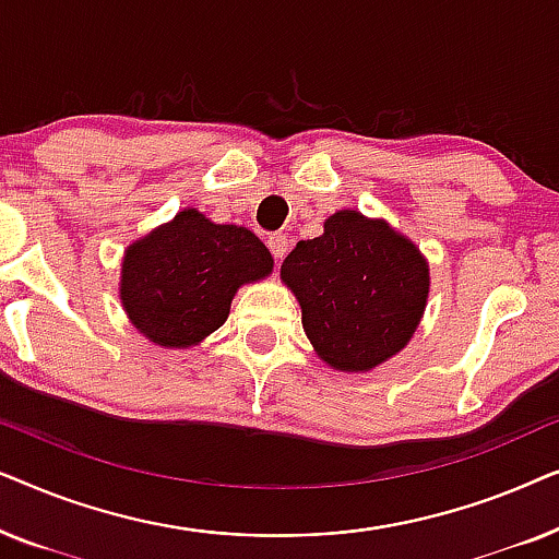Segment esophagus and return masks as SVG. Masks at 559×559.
Instances as JSON below:
<instances>
[{"instance_id": "34e87169", "label": "esophagus", "mask_w": 559, "mask_h": 559, "mask_svg": "<svg viewBox=\"0 0 559 559\" xmlns=\"http://www.w3.org/2000/svg\"><path fill=\"white\" fill-rule=\"evenodd\" d=\"M266 247H270L274 259H285L287 249H289V239L285 234H270L266 236Z\"/></svg>"}]
</instances>
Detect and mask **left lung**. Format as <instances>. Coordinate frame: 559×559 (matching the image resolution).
<instances>
[{"label":"left lung","instance_id":"obj_1","mask_svg":"<svg viewBox=\"0 0 559 559\" xmlns=\"http://www.w3.org/2000/svg\"><path fill=\"white\" fill-rule=\"evenodd\" d=\"M282 280L300 300L318 356L341 371H369L400 354L430 289L415 243L356 211L333 213L323 236L297 241Z\"/></svg>","mask_w":559,"mask_h":559}]
</instances>
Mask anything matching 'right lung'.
Here are the masks:
<instances>
[{
	"instance_id": "obj_1",
	"label": "right lung",
	"mask_w": 559,
	"mask_h": 559,
	"mask_svg": "<svg viewBox=\"0 0 559 559\" xmlns=\"http://www.w3.org/2000/svg\"><path fill=\"white\" fill-rule=\"evenodd\" d=\"M270 272L272 254L249 228L188 209L127 249L121 302L152 343L188 348L224 325L239 285Z\"/></svg>"
}]
</instances>
